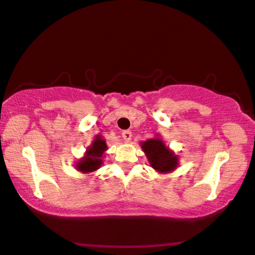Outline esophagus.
I'll return each instance as SVG.
<instances>
[{
    "label": "esophagus",
    "instance_id": "34e87169",
    "mask_svg": "<svg viewBox=\"0 0 255 255\" xmlns=\"http://www.w3.org/2000/svg\"><path fill=\"white\" fill-rule=\"evenodd\" d=\"M122 137H124V140L126 142H129L131 140V131L130 130H124L122 131Z\"/></svg>",
    "mask_w": 255,
    "mask_h": 255
}]
</instances>
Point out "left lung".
<instances>
[{"label": "left lung", "mask_w": 255, "mask_h": 255, "mask_svg": "<svg viewBox=\"0 0 255 255\" xmlns=\"http://www.w3.org/2000/svg\"><path fill=\"white\" fill-rule=\"evenodd\" d=\"M151 168L160 174L172 173L179 167V155L174 153L159 135L140 142Z\"/></svg>", "instance_id": "8db88e82"}]
</instances>
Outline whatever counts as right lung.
<instances>
[{
	"instance_id": "1",
	"label": "right lung",
	"mask_w": 255,
	"mask_h": 255,
	"mask_svg": "<svg viewBox=\"0 0 255 255\" xmlns=\"http://www.w3.org/2000/svg\"><path fill=\"white\" fill-rule=\"evenodd\" d=\"M107 149L108 146L105 138L101 135H96L93 138L90 146L87 147L85 155L80 157L74 166L83 174L94 173L104 163V157Z\"/></svg>"
}]
</instances>
